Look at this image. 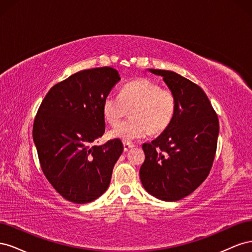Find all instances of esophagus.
Instances as JSON below:
<instances>
[{
	"instance_id": "34e87169",
	"label": "esophagus",
	"mask_w": 252,
	"mask_h": 252,
	"mask_svg": "<svg viewBox=\"0 0 252 252\" xmlns=\"http://www.w3.org/2000/svg\"><path fill=\"white\" fill-rule=\"evenodd\" d=\"M134 146V145L132 144V143H130V142H124V150L125 151H127V150H129L130 148H132Z\"/></svg>"
}]
</instances>
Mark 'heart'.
Returning a JSON list of instances; mask_svg holds the SVG:
<instances>
[{"instance_id": "obj_1", "label": "heart", "mask_w": 252, "mask_h": 252, "mask_svg": "<svg viewBox=\"0 0 252 252\" xmlns=\"http://www.w3.org/2000/svg\"><path fill=\"white\" fill-rule=\"evenodd\" d=\"M133 109L130 121L114 127L109 132L112 139L132 141L152 133H162L168 128L177 112V97L169 88H162L149 79L127 83L120 95L108 94L103 101V117L116 126Z\"/></svg>"}]
</instances>
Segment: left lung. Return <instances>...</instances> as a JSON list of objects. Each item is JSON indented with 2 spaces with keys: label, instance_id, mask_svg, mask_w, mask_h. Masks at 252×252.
Masks as SVG:
<instances>
[{
  "label": "left lung",
  "instance_id": "1",
  "mask_svg": "<svg viewBox=\"0 0 252 252\" xmlns=\"http://www.w3.org/2000/svg\"><path fill=\"white\" fill-rule=\"evenodd\" d=\"M149 71L163 77L174 94L177 112L161 135L143 144L140 179L151 195L175 202L193 192L208 177L217 151L219 119L196 84L173 71Z\"/></svg>",
  "mask_w": 252,
  "mask_h": 252
}]
</instances>
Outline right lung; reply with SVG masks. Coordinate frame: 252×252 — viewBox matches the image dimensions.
<instances>
[{"label":"right lung","mask_w":252,"mask_h":252,"mask_svg":"<svg viewBox=\"0 0 252 252\" xmlns=\"http://www.w3.org/2000/svg\"><path fill=\"white\" fill-rule=\"evenodd\" d=\"M120 80L111 67L79 71L56 84L36 112L32 136L41 168L67 201L90 203L110 184L123 144H91L105 132L103 101Z\"/></svg>","instance_id":"1"}]
</instances>
